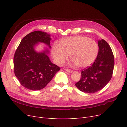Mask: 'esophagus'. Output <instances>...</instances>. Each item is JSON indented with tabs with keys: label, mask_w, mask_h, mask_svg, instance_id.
<instances>
[{
	"label": "esophagus",
	"mask_w": 127,
	"mask_h": 127,
	"mask_svg": "<svg viewBox=\"0 0 127 127\" xmlns=\"http://www.w3.org/2000/svg\"><path fill=\"white\" fill-rule=\"evenodd\" d=\"M66 70L67 72H69V73H72V70H69V69H66Z\"/></svg>",
	"instance_id": "34e87169"
}]
</instances>
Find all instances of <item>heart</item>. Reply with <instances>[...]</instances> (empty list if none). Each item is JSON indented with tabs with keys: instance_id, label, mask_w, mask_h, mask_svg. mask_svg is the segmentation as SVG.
Segmentation results:
<instances>
[{
	"instance_id": "obj_1",
	"label": "heart",
	"mask_w": 127,
	"mask_h": 127,
	"mask_svg": "<svg viewBox=\"0 0 127 127\" xmlns=\"http://www.w3.org/2000/svg\"><path fill=\"white\" fill-rule=\"evenodd\" d=\"M98 52L96 42L86 36H76L55 42L52 47V54L56 64L63 65L70 55L72 64L80 68H86L93 63Z\"/></svg>"
}]
</instances>
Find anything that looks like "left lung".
Here are the masks:
<instances>
[{"mask_svg":"<svg viewBox=\"0 0 127 127\" xmlns=\"http://www.w3.org/2000/svg\"><path fill=\"white\" fill-rule=\"evenodd\" d=\"M98 53L92 66L82 70L81 78L75 84L80 91L94 93L101 90L112 78L114 59L112 50L104 40H99Z\"/></svg>","mask_w":127,"mask_h":127,"instance_id":"left-lung-1","label":"left lung"}]
</instances>
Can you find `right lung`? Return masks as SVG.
<instances>
[{
	"mask_svg": "<svg viewBox=\"0 0 127 127\" xmlns=\"http://www.w3.org/2000/svg\"><path fill=\"white\" fill-rule=\"evenodd\" d=\"M50 35L35 31L28 34L21 41L14 57V72L19 82L30 90H40L51 81L60 68L51 63L49 50L44 48L38 52L35 47L39 43L51 49Z\"/></svg>",
	"mask_w": 127,
	"mask_h": 127,
	"instance_id": "1",
	"label": "right lung"
}]
</instances>
